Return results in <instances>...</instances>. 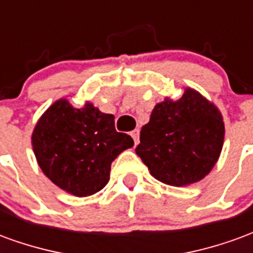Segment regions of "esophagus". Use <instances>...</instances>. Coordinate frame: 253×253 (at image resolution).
Segmentation results:
<instances>
[{
    "instance_id": "obj_1",
    "label": "esophagus",
    "mask_w": 253,
    "mask_h": 253,
    "mask_svg": "<svg viewBox=\"0 0 253 253\" xmlns=\"http://www.w3.org/2000/svg\"><path fill=\"white\" fill-rule=\"evenodd\" d=\"M130 134H131L132 139H134V143L138 145V143H139V130H132Z\"/></svg>"
}]
</instances>
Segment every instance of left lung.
I'll return each instance as SVG.
<instances>
[{"label":"left lung","mask_w":253,"mask_h":253,"mask_svg":"<svg viewBox=\"0 0 253 253\" xmlns=\"http://www.w3.org/2000/svg\"><path fill=\"white\" fill-rule=\"evenodd\" d=\"M223 134L219 111L188 88L177 101L165 100L154 107L135 153L157 180L187 186L211 170L222 150Z\"/></svg>","instance_id":"left-lung-1"}]
</instances>
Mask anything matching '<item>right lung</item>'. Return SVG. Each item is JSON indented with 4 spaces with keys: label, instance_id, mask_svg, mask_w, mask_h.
Instances as JSON below:
<instances>
[{
    "label": "right lung",
    "instance_id": "obj_1",
    "mask_svg": "<svg viewBox=\"0 0 253 253\" xmlns=\"http://www.w3.org/2000/svg\"><path fill=\"white\" fill-rule=\"evenodd\" d=\"M132 145L130 135L116 131L114 115L92 104L77 110L63 99L43 114L32 134L44 175L76 196L101 190L110 180L112 161Z\"/></svg>",
    "mask_w": 253,
    "mask_h": 253
}]
</instances>
